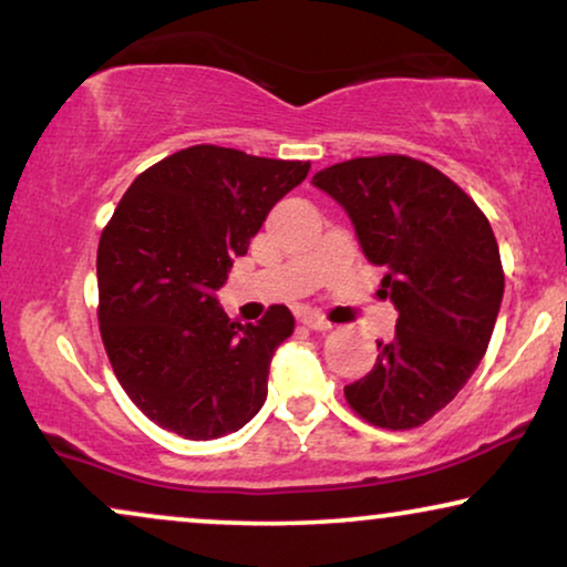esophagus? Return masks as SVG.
Segmentation results:
<instances>
[{
	"mask_svg": "<svg viewBox=\"0 0 567 567\" xmlns=\"http://www.w3.org/2000/svg\"><path fill=\"white\" fill-rule=\"evenodd\" d=\"M299 322L305 324V328H309V330H317V332L332 330V322H330V320H324L322 315H305V317H301Z\"/></svg>",
	"mask_w": 567,
	"mask_h": 567,
	"instance_id": "esophagus-1",
	"label": "esophagus"
}]
</instances>
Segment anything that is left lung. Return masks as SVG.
Instances as JSON below:
<instances>
[{
  "mask_svg": "<svg viewBox=\"0 0 567 567\" xmlns=\"http://www.w3.org/2000/svg\"><path fill=\"white\" fill-rule=\"evenodd\" d=\"M351 216L361 250L382 266L398 307L374 369L346 386L363 421L417 429L456 398L483 361L503 299V266L487 216L429 162L355 157L312 177Z\"/></svg>",
  "mask_w": 567,
  "mask_h": 567,
  "instance_id": "obj_1",
  "label": "left lung"
}]
</instances>
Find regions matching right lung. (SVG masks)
<instances>
[{
	"instance_id": "1",
	"label": "right lung",
	"mask_w": 567,
	"mask_h": 567,
	"mask_svg": "<svg viewBox=\"0 0 567 567\" xmlns=\"http://www.w3.org/2000/svg\"><path fill=\"white\" fill-rule=\"evenodd\" d=\"M309 162L198 144L144 169L97 245V322L131 402L177 436L208 441L252 421L268 367L293 332L274 305L235 322L214 291Z\"/></svg>"
}]
</instances>
